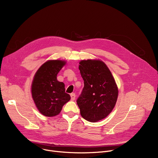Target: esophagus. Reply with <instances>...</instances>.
<instances>
[{
	"label": "esophagus",
	"instance_id": "1",
	"mask_svg": "<svg viewBox=\"0 0 158 158\" xmlns=\"http://www.w3.org/2000/svg\"><path fill=\"white\" fill-rule=\"evenodd\" d=\"M70 97H71V100L74 101L75 98H76V94H75L74 93H72L70 94Z\"/></svg>",
	"mask_w": 158,
	"mask_h": 158
}]
</instances>
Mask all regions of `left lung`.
Wrapping results in <instances>:
<instances>
[{
  "instance_id": "8db88e82",
  "label": "left lung",
  "mask_w": 158,
  "mask_h": 158,
  "mask_svg": "<svg viewBox=\"0 0 158 158\" xmlns=\"http://www.w3.org/2000/svg\"><path fill=\"white\" fill-rule=\"evenodd\" d=\"M79 69L84 87L77 100L82 118L95 122L104 119L113 110L118 90L106 64L100 60H82Z\"/></svg>"
}]
</instances>
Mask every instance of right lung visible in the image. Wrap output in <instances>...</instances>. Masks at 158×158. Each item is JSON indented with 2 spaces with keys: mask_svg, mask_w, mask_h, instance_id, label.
Wrapping results in <instances>:
<instances>
[{
  "mask_svg": "<svg viewBox=\"0 0 158 158\" xmlns=\"http://www.w3.org/2000/svg\"><path fill=\"white\" fill-rule=\"evenodd\" d=\"M66 64L61 60H49L41 65L33 79L32 97L38 111L46 117L59 114L64 104L70 100L65 93L64 84L57 80V75Z\"/></svg>",
  "mask_w": 158,
  "mask_h": 158,
  "instance_id": "add662e5",
  "label": "right lung"
}]
</instances>
